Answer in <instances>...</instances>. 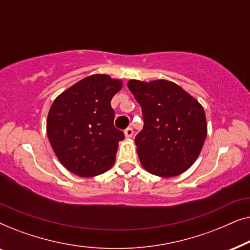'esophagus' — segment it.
<instances>
[{"label": "esophagus", "mask_w": 250, "mask_h": 250, "mask_svg": "<svg viewBox=\"0 0 250 250\" xmlns=\"http://www.w3.org/2000/svg\"><path fill=\"white\" fill-rule=\"evenodd\" d=\"M124 133H125L126 138L129 139V138H132L133 133H134V132H133V128H132V127H127V128H126L125 131H124Z\"/></svg>", "instance_id": "1"}]
</instances>
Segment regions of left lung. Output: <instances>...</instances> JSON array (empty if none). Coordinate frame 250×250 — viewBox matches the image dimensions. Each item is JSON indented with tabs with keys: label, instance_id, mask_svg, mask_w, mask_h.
<instances>
[{
	"label": "left lung",
	"instance_id": "8db88e82",
	"mask_svg": "<svg viewBox=\"0 0 250 250\" xmlns=\"http://www.w3.org/2000/svg\"><path fill=\"white\" fill-rule=\"evenodd\" d=\"M142 109L143 128L135 136L142 166L153 175L176 176L198 158L207 135L203 105L173 82L127 83Z\"/></svg>",
	"mask_w": 250,
	"mask_h": 250
}]
</instances>
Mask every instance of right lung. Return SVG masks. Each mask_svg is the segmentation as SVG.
Listing matches in <instances>:
<instances>
[{
  "label": "right lung",
  "mask_w": 250,
  "mask_h": 250,
  "mask_svg": "<svg viewBox=\"0 0 250 250\" xmlns=\"http://www.w3.org/2000/svg\"><path fill=\"white\" fill-rule=\"evenodd\" d=\"M122 82L97 74L62 92L51 105L46 133L60 163L76 175H100L114 165L124 133L114 126L110 101Z\"/></svg>",
  "instance_id": "add662e5"
}]
</instances>
